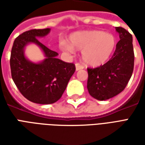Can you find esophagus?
Instances as JSON below:
<instances>
[{"label":"esophagus","instance_id":"esophagus-1","mask_svg":"<svg viewBox=\"0 0 145 145\" xmlns=\"http://www.w3.org/2000/svg\"><path fill=\"white\" fill-rule=\"evenodd\" d=\"M75 67H76V71H80V70L84 69V67L82 66V65H81L80 63H76Z\"/></svg>","mask_w":145,"mask_h":145}]
</instances>
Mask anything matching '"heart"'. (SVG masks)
<instances>
[{
	"mask_svg": "<svg viewBox=\"0 0 145 145\" xmlns=\"http://www.w3.org/2000/svg\"><path fill=\"white\" fill-rule=\"evenodd\" d=\"M69 44L62 42L63 50H82V59L91 67L103 65L110 59L116 46V39L111 33L102 30H86L73 33L69 36Z\"/></svg>",
	"mask_w": 145,
	"mask_h": 145,
	"instance_id": "obj_1",
	"label": "heart"
}]
</instances>
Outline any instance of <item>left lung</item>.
<instances>
[{
    "label": "left lung",
    "mask_w": 145,
    "mask_h": 145,
    "mask_svg": "<svg viewBox=\"0 0 145 145\" xmlns=\"http://www.w3.org/2000/svg\"><path fill=\"white\" fill-rule=\"evenodd\" d=\"M120 40L112 58L96 68H88L87 88L91 96L103 101L123 91L134 71V54L132 35L122 27H116Z\"/></svg>",
    "instance_id": "obj_1"
}]
</instances>
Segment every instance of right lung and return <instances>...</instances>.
Returning a JSON list of instances; mask_svg holds the SVG:
<instances>
[{
	"label": "right lung",
	"instance_id": "1",
	"mask_svg": "<svg viewBox=\"0 0 145 145\" xmlns=\"http://www.w3.org/2000/svg\"><path fill=\"white\" fill-rule=\"evenodd\" d=\"M50 32V29L26 31L14 39L11 49L12 79L24 97L34 103L52 104L59 100L75 71L74 63L58 59L57 52L38 40V37L47 36ZM30 43L37 44L44 52L42 61L35 63L27 59L24 48Z\"/></svg>",
	"mask_w": 145,
	"mask_h": 145
}]
</instances>
